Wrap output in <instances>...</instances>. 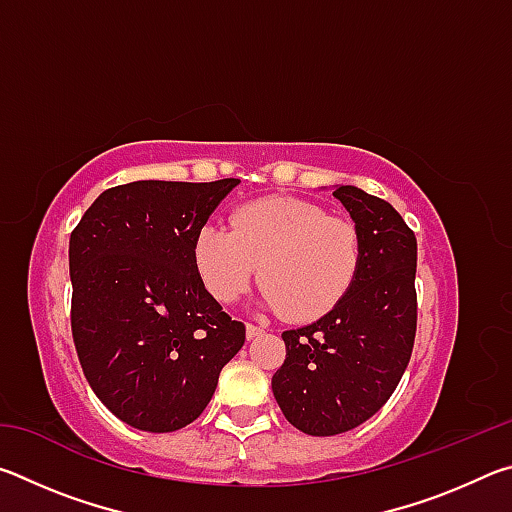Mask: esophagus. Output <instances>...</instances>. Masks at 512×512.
Masks as SVG:
<instances>
[{"mask_svg": "<svg viewBox=\"0 0 512 512\" xmlns=\"http://www.w3.org/2000/svg\"><path fill=\"white\" fill-rule=\"evenodd\" d=\"M264 334V327L253 325V323H246V336L248 339H257V336Z\"/></svg>", "mask_w": 512, "mask_h": 512, "instance_id": "obj_1", "label": "esophagus"}]
</instances>
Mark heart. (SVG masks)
I'll return each instance as SVG.
<instances>
[{
	"mask_svg": "<svg viewBox=\"0 0 512 512\" xmlns=\"http://www.w3.org/2000/svg\"><path fill=\"white\" fill-rule=\"evenodd\" d=\"M194 262L205 289L235 302L255 280L262 302L291 320L327 314L348 293L361 262V235L350 219L329 216L302 198H262L232 214V230L205 223L194 239Z\"/></svg>",
	"mask_w": 512,
	"mask_h": 512,
	"instance_id": "b5f03b06",
	"label": "heart"
}]
</instances>
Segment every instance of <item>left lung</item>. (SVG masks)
I'll list each match as a JSON object with an SVG mask.
<instances>
[{
    "label": "left lung",
    "mask_w": 512,
    "mask_h": 512,
    "mask_svg": "<svg viewBox=\"0 0 512 512\" xmlns=\"http://www.w3.org/2000/svg\"><path fill=\"white\" fill-rule=\"evenodd\" d=\"M334 198L359 228V271L332 311L282 332L287 359L271 381L284 418L309 436L350 431L386 404L409 366L418 320L413 230L359 187L336 185Z\"/></svg>",
    "instance_id": "8db88e82"
}]
</instances>
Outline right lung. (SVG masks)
<instances>
[{
    "instance_id": "right-lung-1",
    "label": "right lung",
    "mask_w": 512,
    "mask_h": 512,
    "mask_svg": "<svg viewBox=\"0 0 512 512\" xmlns=\"http://www.w3.org/2000/svg\"><path fill=\"white\" fill-rule=\"evenodd\" d=\"M239 185L137 183L106 189L69 237L72 334L85 379L121 422L187 427L210 404L246 327L205 289L196 232Z\"/></svg>"
}]
</instances>
